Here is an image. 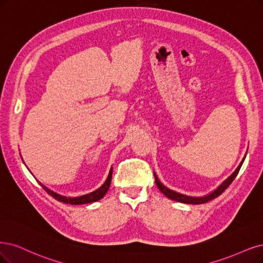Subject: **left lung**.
Returning <instances> with one entry per match:
<instances>
[{
  "instance_id": "left-lung-1",
  "label": "left lung",
  "mask_w": 263,
  "mask_h": 263,
  "mask_svg": "<svg viewBox=\"0 0 263 263\" xmlns=\"http://www.w3.org/2000/svg\"><path fill=\"white\" fill-rule=\"evenodd\" d=\"M246 155H247V153H246ZM246 155L244 156V158H242V160L240 161V163L238 164V167L235 169V171L233 172L227 180L223 181L215 191H212L211 193L207 194V195H205V196H201V197H192V196H187V195H183V194L178 193V192H176V191H172V190L168 189L167 186H164L163 184L159 181V179H158V177H157V174L154 172L155 181H156V185L158 186L159 191L163 194L164 196L168 197L169 199L176 200V201H179V202H183V203H192V205H200V203H205V202H207V201H209V200H211V199H213V198L218 197V196L220 195V194H222L223 192H224V190L233 182V180H234V179L236 178L237 173H238V171H239V169H240V167H241V164H242V162H244V160H245V158H246Z\"/></svg>"
}]
</instances>
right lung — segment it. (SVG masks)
<instances>
[{
	"label": "right lung",
	"mask_w": 263,
	"mask_h": 263,
	"mask_svg": "<svg viewBox=\"0 0 263 263\" xmlns=\"http://www.w3.org/2000/svg\"><path fill=\"white\" fill-rule=\"evenodd\" d=\"M23 162H24V160H23ZM111 177H112V167L109 170L108 177H107L106 181L104 182V184L100 189H97L94 192H91L89 194H85V195H82V196H79V197H66V196L60 195V194H57V193L53 192L52 190L44 186L42 183H40V184L42 185V187L48 194H50L51 196H53L58 201H62V202H65V203H70V205H83V203H90V202H94V201H97V200L102 199L105 196V194L107 193V191H108L109 186H110Z\"/></svg>",
	"instance_id": "obj_1"
}]
</instances>
